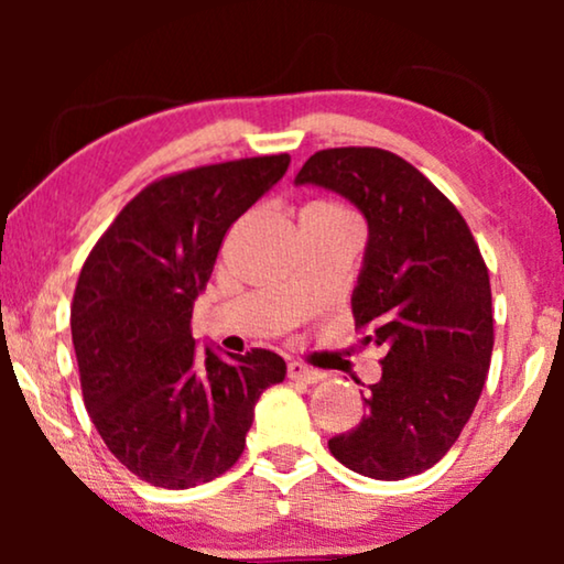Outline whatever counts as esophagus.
<instances>
[{
  "instance_id": "esophagus-1",
  "label": "esophagus",
  "mask_w": 564,
  "mask_h": 564,
  "mask_svg": "<svg viewBox=\"0 0 564 564\" xmlns=\"http://www.w3.org/2000/svg\"><path fill=\"white\" fill-rule=\"evenodd\" d=\"M288 375H290V380H297V382H307V384H315V382H321L323 377V372H318V369H313V367H305V365H300V361H290L288 365Z\"/></svg>"
}]
</instances>
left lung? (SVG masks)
<instances>
[{
	"label": "left lung",
	"mask_w": 564,
	"mask_h": 564,
	"mask_svg": "<svg viewBox=\"0 0 564 564\" xmlns=\"http://www.w3.org/2000/svg\"><path fill=\"white\" fill-rule=\"evenodd\" d=\"M303 184L365 215L351 311L361 344L384 351L382 377L361 395L367 413L328 449L372 480L419 475L452 449L480 400L492 354L488 267L457 207L395 153L318 151L295 176Z\"/></svg>",
	"instance_id": "8db88e82"
}]
</instances>
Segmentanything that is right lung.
<instances>
[{"instance_id":"obj_1","label":"right lung","mask_w":564,"mask_h":564,"mask_svg":"<svg viewBox=\"0 0 564 564\" xmlns=\"http://www.w3.org/2000/svg\"><path fill=\"white\" fill-rule=\"evenodd\" d=\"M288 153L199 166L145 187L84 261L72 338L84 405L115 457L169 490L210 482L243 454L280 354H228L192 338V307L223 236L282 180Z\"/></svg>"}]
</instances>
